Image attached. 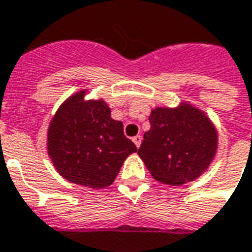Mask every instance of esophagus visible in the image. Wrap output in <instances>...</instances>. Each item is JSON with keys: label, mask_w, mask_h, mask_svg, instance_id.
<instances>
[{"label": "esophagus", "mask_w": 252, "mask_h": 252, "mask_svg": "<svg viewBox=\"0 0 252 252\" xmlns=\"http://www.w3.org/2000/svg\"><path fill=\"white\" fill-rule=\"evenodd\" d=\"M132 142H133V143H135V146H136V147H140V143H142V136H140V135H136V136H133V138H132Z\"/></svg>", "instance_id": "obj_1"}]
</instances>
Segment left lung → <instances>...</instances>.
<instances>
[{
    "label": "left lung",
    "instance_id": "1",
    "mask_svg": "<svg viewBox=\"0 0 252 252\" xmlns=\"http://www.w3.org/2000/svg\"><path fill=\"white\" fill-rule=\"evenodd\" d=\"M138 154L157 181L181 186L196 180L213 162L218 133L207 114L188 102L151 110Z\"/></svg>",
    "mask_w": 252,
    "mask_h": 252
}]
</instances>
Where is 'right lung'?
<instances>
[{"label": "right lung", "instance_id": "right-lung-1", "mask_svg": "<svg viewBox=\"0 0 252 252\" xmlns=\"http://www.w3.org/2000/svg\"><path fill=\"white\" fill-rule=\"evenodd\" d=\"M80 90L65 99L47 129V154L65 180L89 188L110 186L136 146L126 138L103 99H86Z\"/></svg>", "mask_w": 252, "mask_h": 252}]
</instances>
